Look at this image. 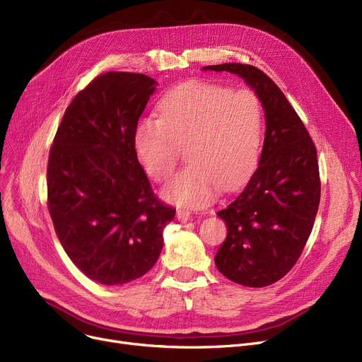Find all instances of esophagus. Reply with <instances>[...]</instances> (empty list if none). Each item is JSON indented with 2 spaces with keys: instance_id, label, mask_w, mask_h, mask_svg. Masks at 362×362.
I'll use <instances>...</instances> for the list:
<instances>
[{
  "instance_id": "obj_1",
  "label": "esophagus",
  "mask_w": 362,
  "mask_h": 362,
  "mask_svg": "<svg viewBox=\"0 0 362 362\" xmlns=\"http://www.w3.org/2000/svg\"><path fill=\"white\" fill-rule=\"evenodd\" d=\"M176 216H177V220L182 223H186L187 220H191V213H189L187 210H183V208H179Z\"/></svg>"
}]
</instances>
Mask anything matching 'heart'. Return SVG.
Wrapping results in <instances>:
<instances>
[{
    "mask_svg": "<svg viewBox=\"0 0 362 362\" xmlns=\"http://www.w3.org/2000/svg\"><path fill=\"white\" fill-rule=\"evenodd\" d=\"M160 117L142 119L133 148L156 182L173 175L185 146L191 163L164 191L167 199L205 205L221 189L240 185L254 170L262 142L264 110L252 89L191 81L171 88L158 103Z\"/></svg>",
    "mask_w": 362,
    "mask_h": 362,
    "instance_id": "obj_1",
    "label": "heart"
}]
</instances>
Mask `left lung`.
Segmentation results:
<instances>
[{
  "instance_id": "left-lung-1",
  "label": "left lung",
  "mask_w": 362,
  "mask_h": 362,
  "mask_svg": "<svg viewBox=\"0 0 362 362\" xmlns=\"http://www.w3.org/2000/svg\"><path fill=\"white\" fill-rule=\"evenodd\" d=\"M204 70L240 76L262 103L259 164L235 201L217 213L227 236L216 265L242 286H269L292 270L311 235L321 194L317 149L288 98L264 71L240 63Z\"/></svg>"
}]
</instances>
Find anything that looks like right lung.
I'll return each mask as SVG.
<instances>
[{"mask_svg":"<svg viewBox=\"0 0 362 362\" xmlns=\"http://www.w3.org/2000/svg\"><path fill=\"white\" fill-rule=\"evenodd\" d=\"M157 82L108 71L67 107L49 149L48 211L73 264L103 284L142 277L163 250L176 210L151 187L133 132Z\"/></svg>","mask_w":362,"mask_h":362,"instance_id":"right-lung-1","label":"right lung"}]
</instances>
